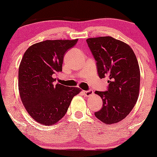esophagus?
<instances>
[{"label":"esophagus","instance_id":"34e87169","mask_svg":"<svg viewBox=\"0 0 157 157\" xmlns=\"http://www.w3.org/2000/svg\"><path fill=\"white\" fill-rule=\"evenodd\" d=\"M83 93H84V95L86 97H90L93 94L94 91H93V90L89 89V90H87V91H83Z\"/></svg>","mask_w":157,"mask_h":157}]
</instances>
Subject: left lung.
<instances>
[{
	"label": "left lung",
	"mask_w": 157,
	"mask_h": 157,
	"mask_svg": "<svg viewBox=\"0 0 157 157\" xmlns=\"http://www.w3.org/2000/svg\"><path fill=\"white\" fill-rule=\"evenodd\" d=\"M86 42L100 78H109L107 91L95 92L101 97L103 105L94 115L105 124L117 123L137 101L140 83L137 59L128 45L109 36L89 38Z\"/></svg>",
	"instance_id": "8db88e82"
}]
</instances>
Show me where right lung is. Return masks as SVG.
<instances>
[{
  "instance_id": "add662e5",
  "label": "right lung",
  "mask_w": 157,
  "mask_h": 157,
  "mask_svg": "<svg viewBox=\"0 0 157 157\" xmlns=\"http://www.w3.org/2000/svg\"><path fill=\"white\" fill-rule=\"evenodd\" d=\"M78 39L45 40L30 46L19 66L18 89L27 112L45 125L58 122L67 112L79 88L55 83L54 76L62 71L66 52Z\"/></svg>"
}]
</instances>
